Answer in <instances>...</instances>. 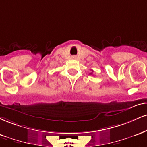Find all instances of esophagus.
I'll return each mask as SVG.
<instances>
[{
	"label": "esophagus",
	"mask_w": 147,
	"mask_h": 147,
	"mask_svg": "<svg viewBox=\"0 0 147 147\" xmlns=\"http://www.w3.org/2000/svg\"><path fill=\"white\" fill-rule=\"evenodd\" d=\"M72 59H76V56L75 55L72 56Z\"/></svg>",
	"instance_id": "1"
}]
</instances>
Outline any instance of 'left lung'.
Segmentation results:
<instances>
[{
    "mask_svg": "<svg viewBox=\"0 0 147 147\" xmlns=\"http://www.w3.org/2000/svg\"><path fill=\"white\" fill-rule=\"evenodd\" d=\"M92 72H91V73H90V75H92Z\"/></svg>",
    "mask_w": 147,
    "mask_h": 147,
    "instance_id": "8db88e82",
    "label": "left lung"
}]
</instances>
